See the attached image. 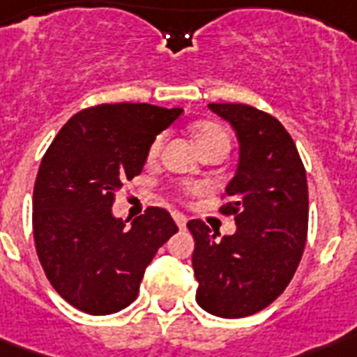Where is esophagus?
<instances>
[{"label":"esophagus","instance_id":"obj_1","mask_svg":"<svg viewBox=\"0 0 357 357\" xmlns=\"http://www.w3.org/2000/svg\"><path fill=\"white\" fill-rule=\"evenodd\" d=\"M173 220H175L176 227H178V229H184V227H186L188 218L184 216V214H181V212H173Z\"/></svg>","mask_w":357,"mask_h":357}]
</instances>
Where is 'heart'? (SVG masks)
<instances>
[{
	"label": "heart",
	"instance_id": "b5f03b06",
	"mask_svg": "<svg viewBox=\"0 0 357 357\" xmlns=\"http://www.w3.org/2000/svg\"><path fill=\"white\" fill-rule=\"evenodd\" d=\"M195 141L201 151L210 147H231V137H229V132L220 124L214 123H203L199 124L195 128ZM162 145H164V135H158L156 139L153 141V145L149 149V158H156L162 151Z\"/></svg>",
	"mask_w": 357,
	"mask_h": 357
}]
</instances>
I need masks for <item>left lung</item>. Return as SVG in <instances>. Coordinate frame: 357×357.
I'll list each match as a JSON object with an SVG mask.
<instances>
[{
	"instance_id": "1",
	"label": "left lung",
	"mask_w": 357,
	"mask_h": 357,
	"mask_svg": "<svg viewBox=\"0 0 357 357\" xmlns=\"http://www.w3.org/2000/svg\"><path fill=\"white\" fill-rule=\"evenodd\" d=\"M236 132L240 160L225 188L222 214L236 233L218 238L201 220L188 222L199 289L210 314L242 319L268 307L291 283L307 240V176L291 134L278 119L248 104H208Z\"/></svg>"
}]
</instances>
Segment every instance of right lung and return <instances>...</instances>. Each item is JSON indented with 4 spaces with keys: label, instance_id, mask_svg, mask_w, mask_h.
Returning a JSON list of instances; mask_svg holds the SVG:
<instances>
[{
    "label": "right lung",
    "instance_id": "add662e5",
    "mask_svg": "<svg viewBox=\"0 0 357 357\" xmlns=\"http://www.w3.org/2000/svg\"><path fill=\"white\" fill-rule=\"evenodd\" d=\"M181 107L100 104L68 119L43 156L33 190L38 261L57 294L89 314L128 307L145 268L178 231L165 208L149 206L126 225L112 212L124 181L143 171L156 135Z\"/></svg>",
    "mask_w": 357,
    "mask_h": 357
}]
</instances>
